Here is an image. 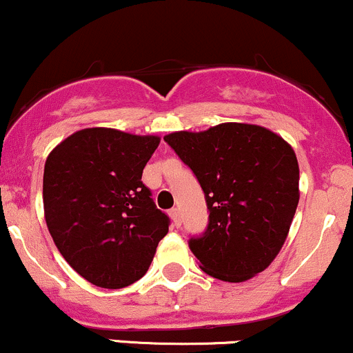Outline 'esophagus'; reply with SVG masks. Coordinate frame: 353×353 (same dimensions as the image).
<instances>
[{
    "mask_svg": "<svg viewBox=\"0 0 353 353\" xmlns=\"http://www.w3.org/2000/svg\"><path fill=\"white\" fill-rule=\"evenodd\" d=\"M170 215H172V220H173V223H175V227H180V225H181L180 210H178V208H172V210H170Z\"/></svg>",
    "mask_w": 353,
    "mask_h": 353,
    "instance_id": "esophagus-1",
    "label": "esophagus"
}]
</instances>
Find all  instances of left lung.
Returning a JSON list of instances; mask_svg holds the SVG:
<instances>
[{
    "mask_svg": "<svg viewBox=\"0 0 353 353\" xmlns=\"http://www.w3.org/2000/svg\"><path fill=\"white\" fill-rule=\"evenodd\" d=\"M163 140L196 176L208 225L190 236L201 270L245 282L279 255L299 205V161L292 146L256 125L221 123Z\"/></svg>",
    "mask_w": 353,
    "mask_h": 353,
    "instance_id": "1",
    "label": "left lung"
}]
</instances>
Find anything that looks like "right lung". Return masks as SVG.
Returning <instances> with one entry per match:
<instances>
[{
  "label": "right lung",
  "instance_id": "obj_1",
  "mask_svg": "<svg viewBox=\"0 0 353 353\" xmlns=\"http://www.w3.org/2000/svg\"><path fill=\"white\" fill-rule=\"evenodd\" d=\"M158 143V137L86 128L46 160V225L71 268L97 287L123 288L140 280L168 232V215L141 181Z\"/></svg>",
  "mask_w": 353,
  "mask_h": 353
}]
</instances>
